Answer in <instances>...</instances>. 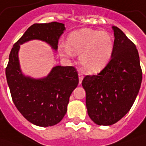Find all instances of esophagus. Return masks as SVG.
<instances>
[{"instance_id":"1","label":"esophagus","mask_w":146,"mask_h":146,"mask_svg":"<svg viewBox=\"0 0 146 146\" xmlns=\"http://www.w3.org/2000/svg\"><path fill=\"white\" fill-rule=\"evenodd\" d=\"M83 79H84V76H82L80 73H79V84H80L83 81Z\"/></svg>"}]
</instances>
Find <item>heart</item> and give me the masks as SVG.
Here are the masks:
<instances>
[{
  "instance_id": "b5f03b06",
  "label": "heart",
  "mask_w": 146,
  "mask_h": 146,
  "mask_svg": "<svg viewBox=\"0 0 146 146\" xmlns=\"http://www.w3.org/2000/svg\"><path fill=\"white\" fill-rule=\"evenodd\" d=\"M115 49L114 38L107 31L82 28L72 31L67 37V44L60 43L59 53L62 56L79 55L82 70L95 75L109 64Z\"/></svg>"
}]
</instances>
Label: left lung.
I'll list each match as a JSON object with an SVG mask.
<instances>
[{
  "instance_id": "obj_1",
  "label": "left lung",
  "mask_w": 146,
  "mask_h": 146,
  "mask_svg": "<svg viewBox=\"0 0 146 146\" xmlns=\"http://www.w3.org/2000/svg\"><path fill=\"white\" fill-rule=\"evenodd\" d=\"M115 49L109 64L98 76H85L88 115L98 125L110 126L130 110L137 96L142 72L137 47L113 26Z\"/></svg>"
}]
</instances>
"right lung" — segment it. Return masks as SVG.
I'll return each mask as SVG.
<instances>
[{
	"label": "right lung",
	"instance_id": "add662e5",
	"mask_svg": "<svg viewBox=\"0 0 146 146\" xmlns=\"http://www.w3.org/2000/svg\"><path fill=\"white\" fill-rule=\"evenodd\" d=\"M65 30L61 23H35L14 44L9 53L5 75L13 102L26 119L36 126H53L63 119L70 94L79 84L78 73L73 66H55L42 78L25 76L20 66V45L36 40L57 51Z\"/></svg>",
	"mask_w": 146,
	"mask_h": 146
}]
</instances>
